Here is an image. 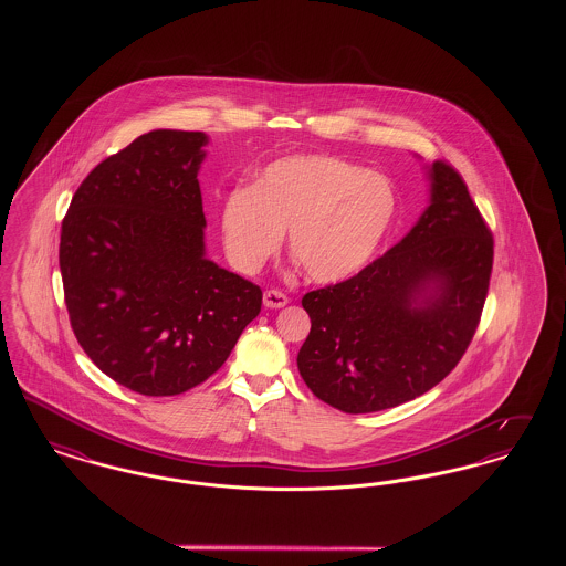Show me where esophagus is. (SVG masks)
Here are the masks:
<instances>
[{
	"mask_svg": "<svg viewBox=\"0 0 566 566\" xmlns=\"http://www.w3.org/2000/svg\"><path fill=\"white\" fill-rule=\"evenodd\" d=\"M263 303H265V307H270V310H280V307H284V305L289 303V296L284 295V293H280V291H265Z\"/></svg>",
	"mask_w": 566,
	"mask_h": 566,
	"instance_id": "34e87169",
	"label": "esophagus"
}]
</instances>
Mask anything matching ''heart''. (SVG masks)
<instances>
[{
  "mask_svg": "<svg viewBox=\"0 0 566 566\" xmlns=\"http://www.w3.org/2000/svg\"><path fill=\"white\" fill-rule=\"evenodd\" d=\"M395 214L397 190L386 176L307 153L270 163L252 189L229 192L220 229L231 263L248 273L270 261L289 229V250L301 271L335 284L371 261Z\"/></svg>",
  "mask_w": 566,
  "mask_h": 566,
  "instance_id": "1",
  "label": "heart"
}]
</instances>
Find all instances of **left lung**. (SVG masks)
<instances>
[{"instance_id": "8db88e82", "label": "left lung", "mask_w": 566, "mask_h": 566, "mask_svg": "<svg viewBox=\"0 0 566 566\" xmlns=\"http://www.w3.org/2000/svg\"><path fill=\"white\" fill-rule=\"evenodd\" d=\"M431 203L401 242L301 305L312 328L296 356L307 388L346 413L411 401L448 376L484 310L494 240L462 176L434 161Z\"/></svg>"}]
</instances>
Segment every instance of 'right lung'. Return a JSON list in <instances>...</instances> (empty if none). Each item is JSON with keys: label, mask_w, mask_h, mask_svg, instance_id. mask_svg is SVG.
<instances>
[{"label": "right lung", "mask_w": 566, "mask_h": 566, "mask_svg": "<svg viewBox=\"0 0 566 566\" xmlns=\"http://www.w3.org/2000/svg\"><path fill=\"white\" fill-rule=\"evenodd\" d=\"M206 144L201 132L139 135L82 180L61 224L74 335L106 376L146 397L216 374L263 303L256 284L206 256Z\"/></svg>", "instance_id": "add662e5"}]
</instances>
